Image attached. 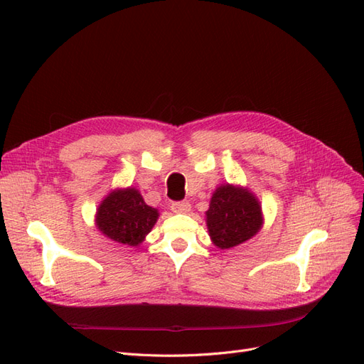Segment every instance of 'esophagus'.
I'll return each instance as SVG.
<instances>
[{
	"mask_svg": "<svg viewBox=\"0 0 364 364\" xmlns=\"http://www.w3.org/2000/svg\"><path fill=\"white\" fill-rule=\"evenodd\" d=\"M171 210L173 213H187L191 210V204L187 201H181V203H173L171 205Z\"/></svg>",
	"mask_w": 364,
	"mask_h": 364,
	"instance_id": "1",
	"label": "esophagus"
}]
</instances>
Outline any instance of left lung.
Here are the masks:
<instances>
[{
	"instance_id": "1",
	"label": "left lung",
	"mask_w": 364,
	"mask_h": 364,
	"mask_svg": "<svg viewBox=\"0 0 364 364\" xmlns=\"http://www.w3.org/2000/svg\"><path fill=\"white\" fill-rule=\"evenodd\" d=\"M205 224L215 246L219 250L234 248L262 230V204L248 187L224 183L210 198Z\"/></svg>"
}]
</instances>
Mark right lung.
Returning <instances> with one entry per match:
<instances>
[{"label": "right lung", "instance_id": "1", "mask_svg": "<svg viewBox=\"0 0 364 364\" xmlns=\"http://www.w3.org/2000/svg\"><path fill=\"white\" fill-rule=\"evenodd\" d=\"M159 216V210L149 207L136 187H118L100 203L95 227L114 243L139 246L156 225Z\"/></svg>", "mask_w": 364, "mask_h": 364}]
</instances>
